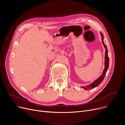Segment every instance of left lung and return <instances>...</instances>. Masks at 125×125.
Segmentation results:
<instances>
[{
    "label": "left lung",
    "instance_id": "8db88e82",
    "mask_svg": "<svg viewBox=\"0 0 125 125\" xmlns=\"http://www.w3.org/2000/svg\"><path fill=\"white\" fill-rule=\"evenodd\" d=\"M100 34H101V38H102V43L104 45V47H105V48L106 49V51H105V69L103 70V72L102 73V75H101V76H100L98 79L96 80L91 84L89 85H87V86H86V87H83L84 89H85V90H90V89L94 88L96 86H98L102 82V81L103 80V79H104V78L105 77V76L106 75L107 71V70L108 69L109 59V57H108V50H107V46H106V44L104 43V42H103V39H104L103 34H102V33L101 32H100Z\"/></svg>",
    "mask_w": 125,
    "mask_h": 125
}]
</instances>
